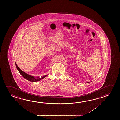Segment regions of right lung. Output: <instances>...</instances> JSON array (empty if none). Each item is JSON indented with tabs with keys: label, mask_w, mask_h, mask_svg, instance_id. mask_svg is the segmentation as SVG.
Here are the masks:
<instances>
[{
	"label": "right lung",
	"mask_w": 120,
	"mask_h": 120,
	"mask_svg": "<svg viewBox=\"0 0 120 120\" xmlns=\"http://www.w3.org/2000/svg\"><path fill=\"white\" fill-rule=\"evenodd\" d=\"M15 65H16V68L18 70V71H19L20 74L22 75V77H23L24 78L27 79L28 80L30 81V82H37L38 81L40 80H41V79H43L44 78H45V77H46L47 76V75H45L43 76H42L41 78H40L39 77H34V76H31L30 75H28L27 74H26V73L24 72V71H22L18 67V66L17 65L16 63H15Z\"/></svg>",
	"instance_id": "right-lung-1"
}]
</instances>
